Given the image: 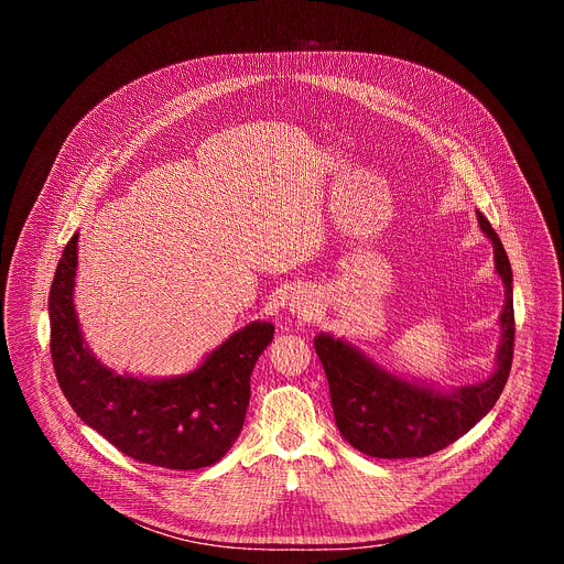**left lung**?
Instances as JSON below:
<instances>
[{"instance_id": "obj_1", "label": "left lung", "mask_w": 564, "mask_h": 564, "mask_svg": "<svg viewBox=\"0 0 564 564\" xmlns=\"http://www.w3.org/2000/svg\"><path fill=\"white\" fill-rule=\"evenodd\" d=\"M477 220L481 231L491 238L496 270L507 288V305L500 314L498 370L491 379L440 392L386 372L341 339L330 335L314 339V350L328 377L337 429L357 451L370 457L401 459L437 453L485 417L505 390L516 341L513 274L502 240L487 216L477 212Z\"/></svg>"}]
</instances>
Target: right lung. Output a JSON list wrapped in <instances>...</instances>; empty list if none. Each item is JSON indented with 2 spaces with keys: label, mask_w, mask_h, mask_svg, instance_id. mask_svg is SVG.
Here are the masks:
<instances>
[{
  "label": "right lung",
  "mask_w": 564,
  "mask_h": 564,
  "mask_svg": "<svg viewBox=\"0 0 564 564\" xmlns=\"http://www.w3.org/2000/svg\"><path fill=\"white\" fill-rule=\"evenodd\" d=\"M77 234L68 240L48 294L51 359L70 409L124 455L172 470L216 464L236 442L250 404V375L274 337L250 324L198 370L147 381L105 368L85 346L73 307Z\"/></svg>",
  "instance_id": "obj_1"
}]
</instances>
